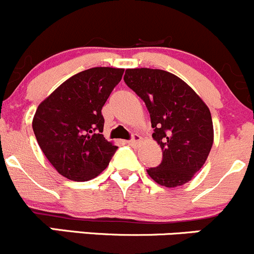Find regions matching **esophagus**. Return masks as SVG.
<instances>
[{
	"mask_svg": "<svg viewBox=\"0 0 254 254\" xmlns=\"http://www.w3.org/2000/svg\"><path fill=\"white\" fill-rule=\"evenodd\" d=\"M141 141H142V137H141L140 135L135 134L134 136H132V138L130 141H127V143L131 146H138L141 143Z\"/></svg>",
	"mask_w": 254,
	"mask_h": 254,
	"instance_id": "34e87169",
	"label": "esophagus"
}]
</instances>
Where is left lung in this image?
<instances>
[{
	"label": "left lung",
	"instance_id": "obj_1",
	"mask_svg": "<svg viewBox=\"0 0 254 254\" xmlns=\"http://www.w3.org/2000/svg\"><path fill=\"white\" fill-rule=\"evenodd\" d=\"M124 80L146 103L152 137L163 152L162 163L147 169L148 175L165 188L189 183L203 167L214 141L209 108L184 80L162 69H127Z\"/></svg>",
	"mask_w": 254,
	"mask_h": 254
}]
</instances>
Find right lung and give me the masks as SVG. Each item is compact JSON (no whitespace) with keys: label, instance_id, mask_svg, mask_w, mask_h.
<instances>
[{"label":"right lung","instance_id":"right-lung-1","mask_svg":"<svg viewBox=\"0 0 254 254\" xmlns=\"http://www.w3.org/2000/svg\"><path fill=\"white\" fill-rule=\"evenodd\" d=\"M124 69L96 66L61 84L37 107L33 130L46 158L64 178L89 181L108 167L117 146L103 131L102 107Z\"/></svg>","mask_w":254,"mask_h":254}]
</instances>
